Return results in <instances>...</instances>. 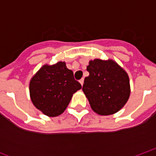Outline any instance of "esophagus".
Masks as SVG:
<instances>
[{"label": "esophagus", "instance_id": "obj_1", "mask_svg": "<svg viewBox=\"0 0 156 156\" xmlns=\"http://www.w3.org/2000/svg\"><path fill=\"white\" fill-rule=\"evenodd\" d=\"M83 81H84V79H83V78H82V79H80V80H79V83H81L82 86H83Z\"/></svg>", "mask_w": 156, "mask_h": 156}]
</instances>
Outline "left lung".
I'll list each match as a JSON object with an SVG mask.
<instances>
[{"label": "left lung", "instance_id": "left-lung-1", "mask_svg": "<svg viewBox=\"0 0 156 156\" xmlns=\"http://www.w3.org/2000/svg\"><path fill=\"white\" fill-rule=\"evenodd\" d=\"M89 75L83 91L92 109L99 115H114L127 103L130 95L127 73L111 59H94L87 67Z\"/></svg>", "mask_w": 156, "mask_h": 156}]
</instances>
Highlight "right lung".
I'll return each instance as SVG.
<instances>
[{"mask_svg":"<svg viewBox=\"0 0 156 156\" xmlns=\"http://www.w3.org/2000/svg\"><path fill=\"white\" fill-rule=\"evenodd\" d=\"M81 84L73 77L64 62L43 65L31 79L30 97L36 108L49 117L62 114L73 94L81 89Z\"/></svg>","mask_w":156,"mask_h":156,"instance_id":"obj_1","label":"right lung"}]
</instances>
